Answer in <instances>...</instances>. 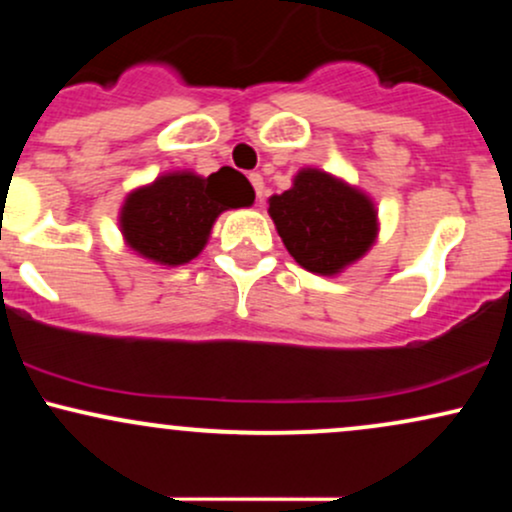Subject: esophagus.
<instances>
[{
	"label": "esophagus",
	"mask_w": 512,
	"mask_h": 512,
	"mask_svg": "<svg viewBox=\"0 0 512 512\" xmlns=\"http://www.w3.org/2000/svg\"><path fill=\"white\" fill-rule=\"evenodd\" d=\"M250 182H252V187H255L257 202H262V195H264V180H262V175H260V173H250Z\"/></svg>",
	"instance_id": "esophagus-1"
}]
</instances>
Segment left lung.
Wrapping results in <instances>:
<instances>
[{"label": "left lung", "mask_w": 512, "mask_h": 512, "mask_svg": "<svg viewBox=\"0 0 512 512\" xmlns=\"http://www.w3.org/2000/svg\"><path fill=\"white\" fill-rule=\"evenodd\" d=\"M269 214L293 260L315 274H337L375 240L368 197L320 170H301L291 190L269 199Z\"/></svg>", "instance_id": "obj_1"}]
</instances>
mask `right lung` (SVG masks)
<instances>
[{
    "label": "right lung",
    "instance_id": "1",
    "mask_svg": "<svg viewBox=\"0 0 512 512\" xmlns=\"http://www.w3.org/2000/svg\"><path fill=\"white\" fill-rule=\"evenodd\" d=\"M255 192L248 178L221 168L209 178L170 173L127 197L122 233L129 248L161 264L190 262L207 243L211 223L223 209L250 207Z\"/></svg>",
    "mask_w": 512,
    "mask_h": 512
}]
</instances>
